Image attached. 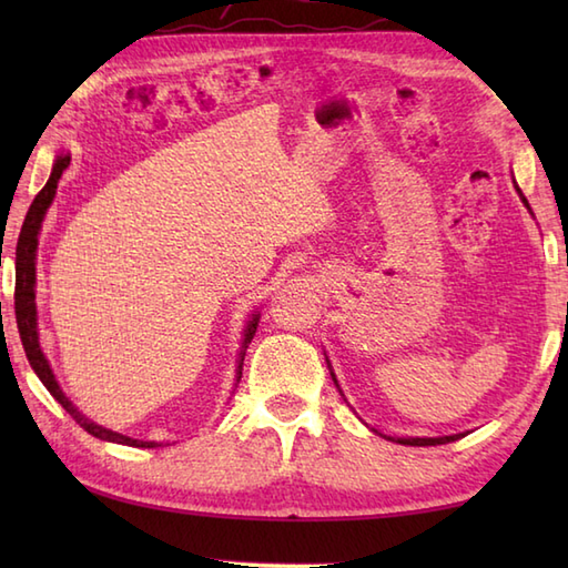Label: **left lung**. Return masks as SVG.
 Segmentation results:
<instances>
[{
	"label": "left lung",
	"instance_id": "1",
	"mask_svg": "<svg viewBox=\"0 0 568 568\" xmlns=\"http://www.w3.org/2000/svg\"><path fill=\"white\" fill-rule=\"evenodd\" d=\"M525 200V197H523ZM525 204H527V200H525ZM464 434H452V437H427V439H419V437H415V439H393V442H397V444H409V446H437V444H449V442H456V439H462Z\"/></svg>",
	"mask_w": 568,
	"mask_h": 568
}]
</instances>
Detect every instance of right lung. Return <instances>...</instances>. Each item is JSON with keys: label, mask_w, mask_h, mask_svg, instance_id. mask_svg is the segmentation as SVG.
<instances>
[{"label": "right lung", "mask_w": 568, "mask_h": 568, "mask_svg": "<svg viewBox=\"0 0 568 568\" xmlns=\"http://www.w3.org/2000/svg\"><path fill=\"white\" fill-rule=\"evenodd\" d=\"M68 165H70V155H58V161L53 163V173H51V178H48V183L43 185L39 195L33 197L31 207L27 212V220H23L21 234H19L14 310H17V324H19V336H21L23 352H27L31 368L36 371V376L41 378V383L45 385L48 393H51L55 400L65 407V413L72 419H75L84 432H90L92 437L104 439V442H116V444H126V446H143V449H153V446H159L155 442H139V439L124 437V434L94 425V422H90L82 413H78V407L68 400L63 390H60L53 371H51V366H48V361H45L41 346H39V332H36V303H33V300H36V293H33V285H36V246H39V232H41V222L45 216V210L51 207V202L55 197L58 180H60V175H63ZM256 327H258V315H253V320L248 322V327H246V334H244V352H241V358H239V378H241V364H244L246 344L253 339Z\"/></svg>", "instance_id": "add662e5"}]
</instances>
